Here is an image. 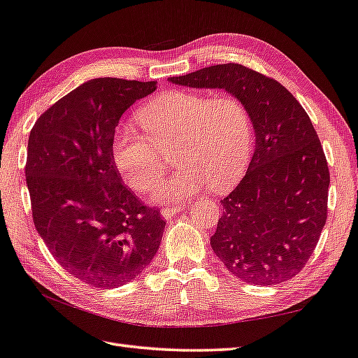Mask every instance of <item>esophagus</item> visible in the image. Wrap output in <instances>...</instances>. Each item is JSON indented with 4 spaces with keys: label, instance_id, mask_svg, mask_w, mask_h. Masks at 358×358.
I'll return each mask as SVG.
<instances>
[{
    "label": "esophagus",
    "instance_id": "34e87169",
    "mask_svg": "<svg viewBox=\"0 0 358 358\" xmlns=\"http://www.w3.org/2000/svg\"><path fill=\"white\" fill-rule=\"evenodd\" d=\"M182 209H185V206H182V204H172V206H168V207H163L162 217L164 220H171L173 215L180 213Z\"/></svg>",
    "mask_w": 358,
    "mask_h": 358
}]
</instances>
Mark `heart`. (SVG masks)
Listing matches in <instances>:
<instances>
[{
    "label": "heart",
    "instance_id": "heart-1",
    "mask_svg": "<svg viewBox=\"0 0 358 358\" xmlns=\"http://www.w3.org/2000/svg\"><path fill=\"white\" fill-rule=\"evenodd\" d=\"M138 120L146 134L128 122L117 124L113 162L128 186L146 192L164 169L163 154L172 149L178 168L157 182L154 201L185 199L207 186L220 192L234 186L250 162L252 117L231 94L169 91L141 108Z\"/></svg>",
    "mask_w": 358,
    "mask_h": 358
}]
</instances>
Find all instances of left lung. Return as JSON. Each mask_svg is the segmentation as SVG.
Segmentation results:
<instances>
[{"mask_svg":"<svg viewBox=\"0 0 358 358\" xmlns=\"http://www.w3.org/2000/svg\"><path fill=\"white\" fill-rule=\"evenodd\" d=\"M168 82L224 90L250 113L256 145L245 177L221 199L210 245L231 274L276 285L303 268L327 222L329 171L302 105L278 80L239 64L206 66Z\"/></svg>","mask_w":358,"mask_h":358,"instance_id":"left-lung-1","label":"left lung"}]
</instances>
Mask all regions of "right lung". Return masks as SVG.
Here are the masks:
<instances>
[{"label": "right lung", "mask_w": 358, "mask_h": 358, "mask_svg": "<svg viewBox=\"0 0 358 358\" xmlns=\"http://www.w3.org/2000/svg\"><path fill=\"white\" fill-rule=\"evenodd\" d=\"M157 82L97 78L41 115L30 131L26 181L39 236L74 278L99 288L136 279L166 222L122 185L111 143L123 113Z\"/></svg>", "instance_id": "obj_1"}]
</instances>
